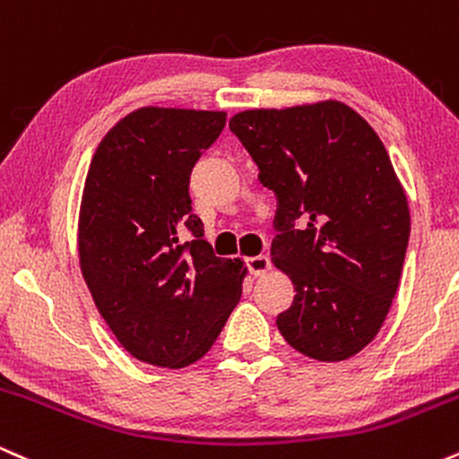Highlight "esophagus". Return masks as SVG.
<instances>
[{"label":"esophagus","instance_id":"1","mask_svg":"<svg viewBox=\"0 0 459 459\" xmlns=\"http://www.w3.org/2000/svg\"><path fill=\"white\" fill-rule=\"evenodd\" d=\"M246 267H247V272L255 273V276H261V273H265L267 270H270V259H267L265 255L247 256Z\"/></svg>","mask_w":459,"mask_h":459}]
</instances>
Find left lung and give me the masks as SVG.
Masks as SVG:
<instances>
[{
    "instance_id": "left-lung-1",
    "label": "left lung",
    "mask_w": 459,
    "mask_h": 459,
    "mask_svg": "<svg viewBox=\"0 0 459 459\" xmlns=\"http://www.w3.org/2000/svg\"><path fill=\"white\" fill-rule=\"evenodd\" d=\"M229 127L276 194L272 259L296 287L278 330L315 360L358 354L386 319L410 239L382 140L339 101L250 109Z\"/></svg>"
}]
</instances>
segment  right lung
Here are the masks:
<instances>
[{
    "label": "right lung",
    "instance_id": "obj_1",
    "mask_svg": "<svg viewBox=\"0 0 459 459\" xmlns=\"http://www.w3.org/2000/svg\"><path fill=\"white\" fill-rule=\"evenodd\" d=\"M224 112L142 108L105 135L86 177L79 263L120 345L155 367L212 350L241 293L244 263L220 259L192 213L189 177Z\"/></svg>",
    "mask_w": 459,
    "mask_h": 459
}]
</instances>
